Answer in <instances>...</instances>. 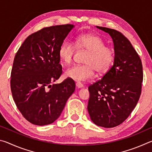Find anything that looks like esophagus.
I'll list each match as a JSON object with an SVG mask.
<instances>
[{
	"label": "esophagus",
	"mask_w": 152,
	"mask_h": 152,
	"mask_svg": "<svg viewBox=\"0 0 152 152\" xmlns=\"http://www.w3.org/2000/svg\"><path fill=\"white\" fill-rule=\"evenodd\" d=\"M76 87L78 88H82V87L84 86V85L83 84H82L81 82H76Z\"/></svg>",
	"instance_id": "34e87169"
}]
</instances>
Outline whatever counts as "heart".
Returning <instances> with one entry per match:
<instances>
[{
	"label": "heart",
	"mask_w": 152,
	"mask_h": 152,
	"mask_svg": "<svg viewBox=\"0 0 152 152\" xmlns=\"http://www.w3.org/2000/svg\"><path fill=\"white\" fill-rule=\"evenodd\" d=\"M76 48L87 51L84 60V65H75L67 69L64 72L66 78L75 81H85L94 76L95 70L102 74L110 68L114 61L115 51L113 49L105 45L104 40L100 36L87 33L80 34L75 39ZM75 47L70 42L61 45L58 55L61 61L70 64L73 60Z\"/></svg>",
	"instance_id": "b5f03b06"
}]
</instances>
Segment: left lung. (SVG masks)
<instances>
[{
  "mask_svg": "<svg viewBox=\"0 0 152 152\" xmlns=\"http://www.w3.org/2000/svg\"><path fill=\"white\" fill-rule=\"evenodd\" d=\"M96 28L112 37L115 59L102 79L89 86L87 109L94 124L112 128L126 120L137 104L141 92L143 67L140 56L121 33L107 27Z\"/></svg>",
  "mask_w": 152,
  "mask_h": 152,
  "instance_id": "left-lung-1",
  "label": "left lung"
}]
</instances>
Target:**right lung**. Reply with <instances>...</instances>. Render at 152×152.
Instances as JSON below:
<instances>
[{"label": "right lung", "instance_id": "obj_1", "mask_svg": "<svg viewBox=\"0 0 152 152\" xmlns=\"http://www.w3.org/2000/svg\"><path fill=\"white\" fill-rule=\"evenodd\" d=\"M74 25L43 28L28 36L15 55L11 89L18 109L32 124H51L60 116L75 91V82L60 78L62 67L58 51Z\"/></svg>", "mask_w": 152, "mask_h": 152}]
</instances>
